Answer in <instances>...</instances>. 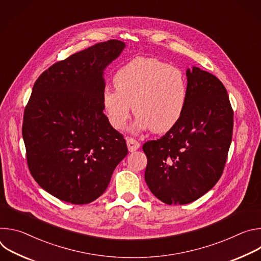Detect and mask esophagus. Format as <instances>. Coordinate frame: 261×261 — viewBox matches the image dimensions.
I'll return each mask as SVG.
<instances>
[{
    "label": "esophagus",
    "mask_w": 261,
    "mask_h": 261,
    "mask_svg": "<svg viewBox=\"0 0 261 261\" xmlns=\"http://www.w3.org/2000/svg\"><path fill=\"white\" fill-rule=\"evenodd\" d=\"M127 146H128V150L130 152H134L140 146V143L136 139H134L132 137H128L127 138Z\"/></svg>",
    "instance_id": "1"
}]
</instances>
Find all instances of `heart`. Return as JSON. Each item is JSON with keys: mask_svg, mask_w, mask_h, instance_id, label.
I'll return each mask as SVG.
<instances>
[{"mask_svg": "<svg viewBox=\"0 0 261 261\" xmlns=\"http://www.w3.org/2000/svg\"><path fill=\"white\" fill-rule=\"evenodd\" d=\"M115 90L102 93L103 113L116 130H122L131 113L137 117L133 130L150 128L164 133L180 119L187 102V82L181 70L156 58L138 57L114 76Z\"/></svg>", "mask_w": 261, "mask_h": 261, "instance_id": "heart-1", "label": "heart"}]
</instances>
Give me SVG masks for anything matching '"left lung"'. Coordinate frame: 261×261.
<instances>
[{
	"label": "left lung",
	"mask_w": 261,
	"mask_h": 261,
	"mask_svg": "<svg viewBox=\"0 0 261 261\" xmlns=\"http://www.w3.org/2000/svg\"><path fill=\"white\" fill-rule=\"evenodd\" d=\"M187 102L178 122L157 140L146 141L144 178L166 204L190 203L219 180L232 139L233 110L213 74L187 69Z\"/></svg>",
	"instance_id": "8db88e82"
}]
</instances>
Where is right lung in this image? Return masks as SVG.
Listing matches in <instances>:
<instances>
[{
  "label": "right lung",
  "mask_w": 261,
  "mask_h": 261,
  "mask_svg": "<svg viewBox=\"0 0 261 261\" xmlns=\"http://www.w3.org/2000/svg\"><path fill=\"white\" fill-rule=\"evenodd\" d=\"M125 46L120 40L97 43L57 62L35 82L22 123L27 162L40 187L63 201L97 199L128 154L102 108L103 71Z\"/></svg>",
  "instance_id": "add662e5"
}]
</instances>
